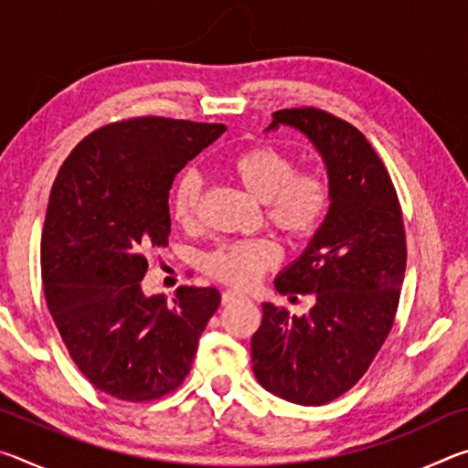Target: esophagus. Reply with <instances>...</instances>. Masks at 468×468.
Returning <instances> with one entry per match:
<instances>
[{"label":"esophagus","instance_id":"esophagus-1","mask_svg":"<svg viewBox=\"0 0 468 468\" xmlns=\"http://www.w3.org/2000/svg\"><path fill=\"white\" fill-rule=\"evenodd\" d=\"M237 299H243V295L239 291H225L223 292V305H229V303H233V301H237Z\"/></svg>","mask_w":468,"mask_h":468}]
</instances>
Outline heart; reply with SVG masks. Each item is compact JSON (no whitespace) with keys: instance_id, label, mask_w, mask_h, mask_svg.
Wrapping results in <instances>:
<instances>
[{"instance_id":"heart-1","label":"heart","mask_w":468,"mask_h":468,"mask_svg":"<svg viewBox=\"0 0 468 468\" xmlns=\"http://www.w3.org/2000/svg\"><path fill=\"white\" fill-rule=\"evenodd\" d=\"M227 171L245 192L264 202V215L291 243H305L330 212V184L318 171H297L289 150L260 142L235 153ZM202 179L196 171L177 177L171 192V217L179 227L194 229L200 220ZM281 251L266 237L220 243L204 258V271L212 279L237 289H248L279 264Z\"/></svg>"}]
</instances>
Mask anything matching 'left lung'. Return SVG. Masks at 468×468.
<instances>
[{"label": "left lung", "instance_id": "1", "mask_svg": "<svg viewBox=\"0 0 468 468\" xmlns=\"http://www.w3.org/2000/svg\"><path fill=\"white\" fill-rule=\"evenodd\" d=\"M272 117L271 128L292 125L318 148L332 202L303 256L274 281L281 295H314L315 305L295 318L262 303L253 374L284 400L320 407L366 376L390 335L407 268L405 223L390 173L355 125L315 107Z\"/></svg>", "mask_w": 468, "mask_h": 468}]
</instances>
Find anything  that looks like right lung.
<instances>
[{
  "instance_id": "1",
  "label": "right lung",
  "mask_w": 468,
  "mask_h": 468,
  "mask_svg": "<svg viewBox=\"0 0 468 468\" xmlns=\"http://www.w3.org/2000/svg\"><path fill=\"white\" fill-rule=\"evenodd\" d=\"M227 130L169 117H132L89 133L53 181L41 235L47 307L76 367L128 402L184 384L197 340L218 310L215 287L146 297L148 253L171 233L177 173Z\"/></svg>"
}]
</instances>
